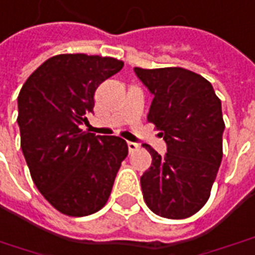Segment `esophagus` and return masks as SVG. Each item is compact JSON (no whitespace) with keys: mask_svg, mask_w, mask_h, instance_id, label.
Segmentation results:
<instances>
[{"mask_svg":"<svg viewBox=\"0 0 255 255\" xmlns=\"http://www.w3.org/2000/svg\"><path fill=\"white\" fill-rule=\"evenodd\" d=\"M127 145H128V150H129V152H134V150L138 149V146H139L136 142H128Z\"/></svg>","mask_w":255,"mask_h":255,"instance_id":"esophagus-1","label":"esophagus"}]
</instances>
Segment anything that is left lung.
<instances>
[{
  "label": "left lung",
  "instance_id": "8db88e82",
  "mask_svg": "<svg viewBox=\"0 0 255 255\" xmlns=\"http://www.w3.org/2000/svg\"><path fill=\"white\" fill-rule=\"evenodd\" d=\"M150 92L148 121L163 136L167 152L145 145L152 164L141 176L143 200L152 212L184 219L198 212L211 195L222 162V103L212 85L184 68H134Z\"/></svg>",
  "mask_w": 255,
  "mask_h": 255
}]
</instances>
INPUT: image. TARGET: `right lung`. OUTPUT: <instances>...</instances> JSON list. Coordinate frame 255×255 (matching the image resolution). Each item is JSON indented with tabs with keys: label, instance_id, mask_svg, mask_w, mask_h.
Segmentation results:
<instances>
[{
	"label": "right lung",
	"instance_id": "obj_1",
	"mask_svg": "<svg viewBox=\"0 0 255 255\" xmlns=\"http://www.w3.org/2000/svg\"><path fill=\"white\" fill-rule=\"evenodd\" d=\"M123 62L99 55L61 54L44 61L18 96L20 148L41 195L69 216L98 212L128 153L120 136L81 129L95 92Z\"/></svg>",
	"mask_w": 255,
	"mask_h": 255
}]
</instances>
